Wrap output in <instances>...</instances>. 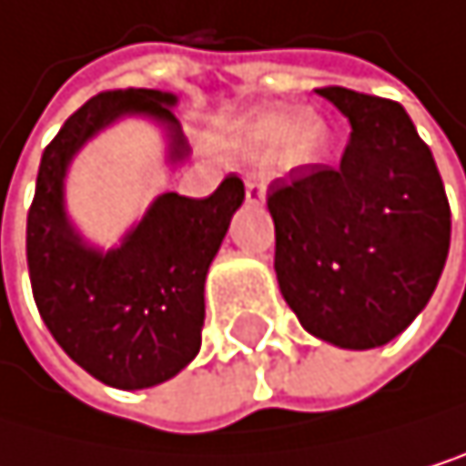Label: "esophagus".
I'll use <instances>...</instances> for the list:
<instances>
[{
	"label": "esophagus",
	"instance_id": "esophagus-1",
	"mask_svg": "<svg viewBox=\"0 0 466 466\" xmlns=\"http://www.w3.org/2000/svg\"><path fill=\"white\" fill-rule=\"evenodd\" d=\"M247 202H264V197H267V188H264V183L255 177V175H249L247 177Z\"/></svg>",
	"mask_w": 466,
	"mask_h": 466
}]
</instances>
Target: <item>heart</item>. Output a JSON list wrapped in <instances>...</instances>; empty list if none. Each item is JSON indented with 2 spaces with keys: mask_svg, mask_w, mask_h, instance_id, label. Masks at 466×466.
Listing matches in <instances>:
<instances>
[{
  "mask_svg": "<svg viewBox=\"0 0 466 466\" xmlns=\"http://www.w3.org/2000/svg\"><path fill=\"white\" fill-rule=\"evenodd\" d=\"M325 138V122L317 113H299L291 119L289 110H264L241 127L238 149L244 155H258L272 149L280 167H297L317 152L319 141Z\"/></svg>",
  "mask_w": 466,
  "mask_h": 466,
  "instance_id": "1",
  "label": "heart"
}]
</instances>
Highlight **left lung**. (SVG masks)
I'll return each mask as SVG.
<instances>
[{
	"instance_id": "left-lung-1",
	"label": "left lung",
	"mask_w": 466,
	"mask_h": 466,
	"mask_svg": "<svg viewBox=\"0 0 466 466\" xmlns=\"http://www.w3.org/2000/svg\"><path fill=\"white\" fill-rule=\"evenodd\" d=\"M350 122L341 160L269 186L278 286L299 325L341 350L400 336L451 249V205L436 160L400 102L319 88Z\"/></svg>"
}]
</instances>
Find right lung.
I'll use <instances>...</instances> for the list:
<instances>
[{
	"instance_id": "obj_1",
	"label": "right lung",
	"mask_w": 466,
	"mask_h": 466,
	"mask_svg": "<svg viewBox=\"0 0 466 466\" xmlns=\"http://www.w3.org/2000/svg\"><path fill=\"white\" fill-rule=\"evenodd\" d=\"M175 105V94L155 88L88 99L44 149L27 214V267L41 319L68 359L113 389L157 386L199 353L208 267L244 202V183L230 175L205 199L160 194L119 244L102 249L66 211V175L94 136L127 116L155 122L167 136V160L183 164L191 149Z\"/></svg>"
}]
</instances>
